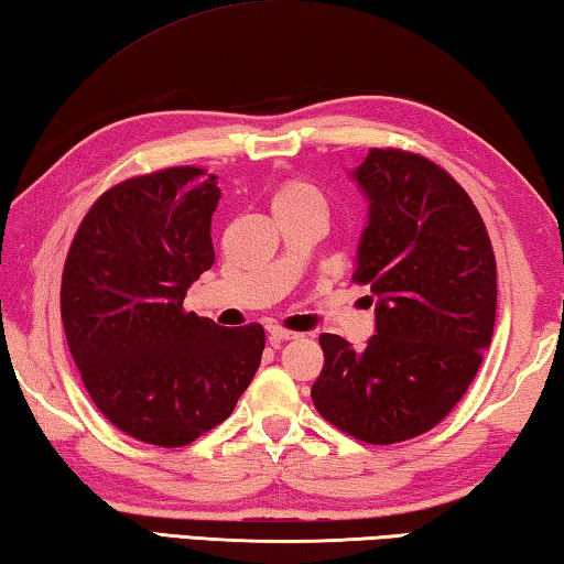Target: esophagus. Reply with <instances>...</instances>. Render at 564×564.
I'll use <instances>...</instances> for the list:
<instances>
[{"instance_id":"1","label":"esophagus","mask_w":564,"mask_h":564,"mask_svg":"<svg viewBox=\"0 0 564 564\" xmlns=\"http://www.w3.org/2000/svg\"><path fill=\"white\" fill-rule=\"evenodd\" d=\"M265 333H269L271 343H285V340H295V337H301L299 333L283 330V327H279V325H269V327H265Z\"/></svg>"}]
</instances>
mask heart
<instances>
[{"label":"heart","instance_id":"obj_1","mask_svg":"<svg viewBox=\"0 0 564 564\" xmlns=\"http://www.w3.org/2000/svg\"><path fill=\"white\" fill-rule=\"evenodd\" d=\"M301 202H321V194H317L315 187H311L308 182H301V180L285 182L283 187H279V192L273 194V209L291 207V204H301Z\"/></svg>","mask_w":564,"mask_h":564}]
</instances>
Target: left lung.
Segmentation results:
<instances>
[{
	"label": "left lung",
	"mask_w": 564,
	"mask_h": 564,
	"mask_svg": "<svg viewBox=\"0 0 564 564\" xmlns=\"http://www.w3.org/2000/svg\"><path fill=\"white\" fill-rule=\"evenodd\" d=\"M350 177L367 199L352 279L370 283L375 335L355 350L323 333L311 397L360 442H406L442 422L478 372L496 325V256L474 202L432 160L375 148Z\"/></svg>",
	"instance_id": "8db88e82"
}]
</instances>
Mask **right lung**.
Listing matches in <instances>:
<instances>
[{"mask_svg":"<svg viewBox=\"0 0 564 564\" xmlns=\"http://www.w3.org/2000/svg\"><path fill=\"white\" fill-rule=\"evenodd\" d=\"M217 175L170 167L118 184L80 221L61 321L94 404L120 432L184 446L221 424L261 365V325L182 308L212 269Z\"/></svg>","mask_w":564,"mask_h":564,"instance_id":"1","label":"right lung"}]
</instances>
